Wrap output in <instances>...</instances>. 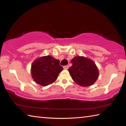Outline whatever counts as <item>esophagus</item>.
Wrapping results in <instances>:
<instances>
[{"mask_svg":"<svg viewBox=\"0 0 126 126\" xmlns=\"http://www.w3.org/2000/svg\"><path fill=\"white\" fill-rule=\"evenodd\" d=\"M68 68H69V66H68V65H64V66H63L64 69H68Z\"/></svg>","mask_w":126,"mask_h":126,"instance_id":"34e87169","label":"esophagus"}]
</instances>
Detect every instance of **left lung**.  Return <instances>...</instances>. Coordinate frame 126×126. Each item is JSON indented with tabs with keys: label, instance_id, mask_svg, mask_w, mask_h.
Segmentation results:
<instances>
[{
	"label": "left lung",
	"instance_id": "obj_1",
	"mask_svg": "<svg viewBox=\"0 0 126 126\" xmlns=\"http://www.w3.org/2000/svg\"><path fill=\"white\" fill-rule=\"evenodd\" d=\"M72 66L68 69L70 75L76 83L83 87L92 85L98 77L95 64L84 57H75L71 61Z\"/></svg>",
	"mask_w": 126,
	"mask_h": 126
}]
</instances>
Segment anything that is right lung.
<instances>
[{
	"label": "right lung",
	"instance_id": "1",
	"mask_svg": "<svg viewBox=\"0 0 126 126\" xmlns=\"http://www.w3.org/2000/svg\"><path fill=\"white\" fill-rule=\"evenodd\" d=\"M63 69L59 60L48 55L41 57L33 63L32 76L37 83L46 86L54 82Z\"/></svg>",
	"mask_w": 126,
	"mask_h": 126
}]
</instances>
